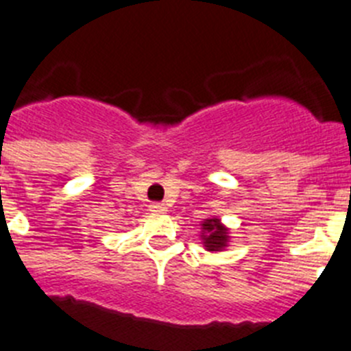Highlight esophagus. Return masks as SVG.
<instances>
[{"instance_id": "obj_1", "label": "esophagus", "mask_w": 351, "mask_h": 351, "mask_svg": "<svg viewBox=\"0 0 351 351\" xmlns=\"http://www.w3.org/2000/svg\"><path fill=\"white\" fill-rule=\"evenodd\" d=\"M165 204H161V202H156V204L151 206V211H165Z\"/></svg>"}]
</instances>
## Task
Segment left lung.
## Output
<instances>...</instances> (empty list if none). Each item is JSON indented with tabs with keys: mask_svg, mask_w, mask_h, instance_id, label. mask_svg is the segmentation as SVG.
<instances>
[{
	"mask_svg": "<svg viewBox=\"0 0 351 351\" xmlns=\"http://www.w3.org/2000/svg\"><path fill=\"white\" fill-rule=\"evenodd\" d=\"M202 241L209 252H218L226 248L229 243V230L226 226H221L220 218H208L202 221Z\"/></svg>",
	"mask_w": 351,
	"mask_h": 351,
	"instance_id": "left-lung-1",
	"label": "left lung"
}]
</instances>
